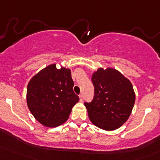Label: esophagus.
<instances>
[{"instance_id":"1","label":"esophagus","mask_w":160,"mask_h":160,"mask_svg":"<svg viewBox=\"0 0 160 160\" xmlns=\"http://www.w3.org/2000/svg\"><path fill=\"white\" fill-rule=\"evenodd\" d=\"M79 97H80V102L83 101V94H80V95H79Z\"/></svg>"}]
</instances>
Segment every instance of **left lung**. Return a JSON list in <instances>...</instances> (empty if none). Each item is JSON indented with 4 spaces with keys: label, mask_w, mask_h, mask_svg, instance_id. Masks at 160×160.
<instances>
[{
    "label": "left lung",
    "mask_w": 160,
    "mask_h": 160,
    "mask_svg": "<svg viewBox=\"0 0 160 160\" xmlns=\"http://www.w3.org/2000/svg\"><path fill=\"white\" fill-rule=\"evenodd\" d=\"M94 97L85 102L89 120L99 128L113 131L126 122L132 112L135 93L131 81L117 70L100 68L92 76Z\"/></svg>",
    "instance_id": "left-lung-1"
}]
</instances>
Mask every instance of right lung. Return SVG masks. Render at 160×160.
Returning <instances> with one entry per match:
<instances>
[{"label":"right lung","mask_w":160,"mask_h":160,"mask_svg":"<svg viewBox=\"0 0 160 160\" xmlns=\"http://www.w3.org/2000/svg\"><path fill=\"white\" fill-rule=\"evenodd\" d=\"M71 70L53 64L32 77L27 86L26 101L29 111L44 126L55 128L68 120L79 102L74 93Z\"/></svg>","instance_id":"add662e5"}]
</instances>
